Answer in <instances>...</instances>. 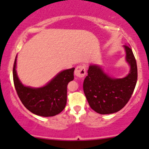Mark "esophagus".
<instances>
[{
	"label": "esophagus",
	"instance_id": "34e87169",
	"mask_svg": "<svg viewBox=\"0 0 149 149\" xmlns=\"http://www.w3.org/2000/svg\"><path fill=\"white\" fill-rule=\"evenodd\" d=\"M74 74L77 77H84L86 74V67L84 65H79L74 70Z\"/></svg>",
	"mask_w": 149,
	"mask_h": 149
}]
</instances>
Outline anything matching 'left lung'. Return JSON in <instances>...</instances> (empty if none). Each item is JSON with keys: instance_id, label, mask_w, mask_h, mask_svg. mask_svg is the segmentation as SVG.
Listing matches in <instances>:
<instances>
[{"instance_id": "obj_1", "label": "left lung", "mask_w": 149, "mask_h": 149, "mask_svg": "<svg viewBox=\"0 0 149 149\" xmlns=\"http://www.w3.org/2000/svg\"><path fill=\"white\" fill-rule=\"evenodd\" d=\"M125 61L130 71L123 78H114L105 72L101 65L91 64L84 79L83 89L91 109L102 115L117 113L127 103L137 80V66L132 50L123 46Z\"/></svg>"}]
</instances>
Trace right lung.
Here are the masks:
<instances>
[{"label": "right lung", "mask_w": 149, "mask_h": 149, "mask_svg": "<svg viewBox=\"0 0 149 149\" xmlns=\"http://www.w3.org/2000/svg\"><path fill=\"white\" fill-rule=\"evenodd\" d=\"M17 56L13 66V81L19 99L26 109L42 117H52L64 110L67 103V86L74 79V68L60 72L41 87L25 86L17 73Z\"/></svg>", "instance_id": "obj_1"}]
</instances>
